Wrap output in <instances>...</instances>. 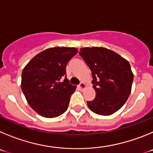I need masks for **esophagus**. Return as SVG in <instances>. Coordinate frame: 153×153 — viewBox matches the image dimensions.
Masks as SVG:
<instances>
[{
  "label": "esophagus",
  "mask_w": 153,
  "mask_h": 153,
  "mask_svg": "<svg viewBox=\"0 0 153 153\" xmlns=\"http://www.w3.org/2000/svg\"><path fill=\"white\" fill-rule=\"evenodd\" d=\"M78 87H79L80 90H84V89L86 87V84L85 83H83V82H82V83H79V85L78 86Z\"/></svg>",
  "instance_id": "obj_1"
}]
</instances>
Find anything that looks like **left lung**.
<instances>
[{
	"label": "left lung",
	"instance_id": "1",
	"mask_svg": "<svg viewBox=\"0 0 153 153\" xmlns=\"http://www.w3.org/2000/svg\"><path fill=\"white\" fill-rule=\"evenodd\" d=\"M79 54L93 75L96 97L87 102L89 109L101 116H110L129 97L133 81L130 64L125 58L104 47H83Z\"/></svg>",
	"mask_w": 153,
	"mask_h": 153
}]
</instances>
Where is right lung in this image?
<instances>
[{
    "label": "right lung",
    "mask_w": 153,
    "mask_h": 153,
    "mask_svg": "<svg viewBox=\"0 0 153 153\" xmlns=\"http://www.w3.org/2000/svg\"><path fill=\"white\" fill-rule=\"evenodd\" d=\"M75 47H55L39 53L24 67L21 90L31 108L41 117L54 118L68 108L71 95L76 86L69 83L66 67L75 56Z\"/></svg>",
    "instance_id": "obj_1"
}]
</instances>
